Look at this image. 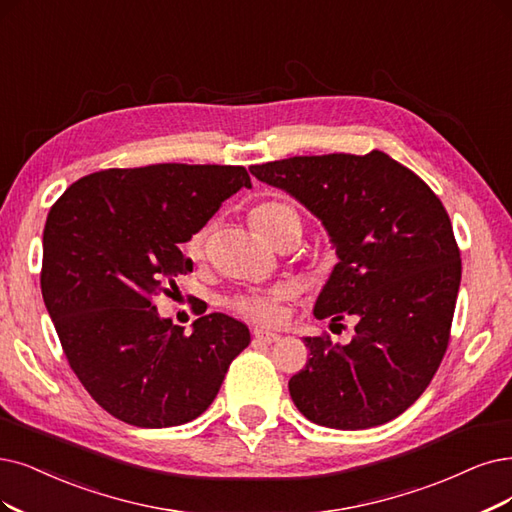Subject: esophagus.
<instances>
[{"label":"esophagus","mask_w":512,"mask_h":512,"mask_svg":"<svg viewBox=\"0 0 512 512\" xmlns=\"http://www.w3.org/2000/svg\"><path fill=\"white\" fill-rule=\"evenodd\" d=\"M253 335H255V339H259V342H263V344H274V342H278V339H280V335L276 331L263 329V327H255Z\"/></svg>","instance_id":"34e87169"}]
</instances>
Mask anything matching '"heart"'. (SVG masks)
Wrapping results in <instances>:
<instances>
[{
	"label": "heart",
	"instance_id": "b5f03b06",
	"mask_svg": "<svg viewBox=\"0 0 512 512\" xmlns=\"http://www.w3.org/2000/svg\"><path fill=\"white\" fill-rule=\"evenodd\" d=\"M291 219H299L297 213L289 204L282 202H266L253 208L251 213V225L268 242L276 244L285 225ZM204 242H206V232H198L187 242V253L192 257H200L204 251ZM293 295V287L289 285H278L272 287L263 293H253V295H242L230 301V306L246 316V318H255L261 320V323H278L282 318V301H287Z\"/></svg>",
	"mask_w": 512,
	"mask_h": 512
}]
</instances>
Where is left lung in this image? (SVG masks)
<instances>
[{"label": "left lung", "instance_id": "8db88e82", "mask_svg": "<svg viewBox=\"0 0 512 512\" xmlns=\"http://www.w3.org/2000/svg\"><path fill=\"white\" fill-rule=\"evenodd\" d=\"M323 223L337 255L314 316L356 320L350 344L304 337L310 361L289 380L314 424L363 430L401 415L437 373L462 278L441 200L384 151L295 156L251 166Z\"/></svg>", "mask_w": 512, "mask_h": 512}]
</instances>
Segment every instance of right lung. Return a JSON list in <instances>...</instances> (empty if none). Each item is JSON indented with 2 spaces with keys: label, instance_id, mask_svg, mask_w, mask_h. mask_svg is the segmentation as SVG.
Wrapping results in <instances>:
<instances>
[{
  "label": "right lung",
  "instance_id": "add662e5",
  "mask_svg": "<svg viewBox=\"0 0 512 512\" xmlns=\"http://www.w3.org/2000/svg\"><path fill=\"white\" fill-rule=\"evenodd\" d=\"M242 187H251L242 166L107 168L50 208L44 304L73 373L113 418L139 428L196 420L251 344L227 314L200 316L183 335L154 306L175 276L192 272L181 244Z\"/></svg>",
  "mask_w": 512,
  "mask_h": 512
}]
</instances>
